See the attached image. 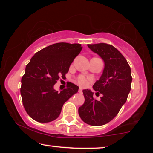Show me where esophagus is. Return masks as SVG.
<instances>
[{"instance_id": "34e87169", "label": "esophagus", "mask_w": 153, "mask_h": 153, "mask_svg": "<svg viewBox=\"0 0 153 153\" xmlns=\"http://www.w3.org/2000/svg\"><path fill=\"white\" fill-rule=\"evenodd\" d=\"M82 88H79V93H82Z\"/></svg>"}]
</instances>
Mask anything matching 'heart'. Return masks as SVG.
Returning <instances> with one entry per match:
<instances>
[{
    "label": "heart",
    "instance_id": "heart-1",
    "mask_svg": "<svg viewBox=\"0 0 153 153\" xmlns=\"http://www.w3.org/2000/svg\"><path fill=\"white\" fill-rule=\"evenodd\" d=\"M77 81H78L79 84L81 85V86H85L88 83V80L83 76H79L77 78Z\"/></svg>",
    "mask_w": 153,
    "mask_h": 153
}]
</instances>
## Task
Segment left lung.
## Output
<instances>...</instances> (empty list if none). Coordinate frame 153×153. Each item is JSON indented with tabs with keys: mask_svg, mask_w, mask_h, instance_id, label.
<instances>
[{
	"mask_svg": "<svg viewBox=\"0 0 153 153\" xmlns=\"http://www.w3.org/2000/svg\"><path fill=\"white\" fill-rule=\"evenodd\" d=\"M88 47L104 62L103 73L93 86L96 95L101 93L102 97L98 101L91 91L83 90L85 102L79 108V114L84 123L100 126L112 120L120 111L130 92L132 77L127 60L114 46L99 43Z\"/></svg>",
	"mask_w": 153,
	"mask_h": 153,
	"instance_id": "obj_1",
	"label": "left lung"
}]
</instances>
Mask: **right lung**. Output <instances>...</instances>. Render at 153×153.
Masks as SVG:
<instances>
[{
	"label": "right lung",
	"instance_id": "right-lung-1",
	"mask_svg": "<svg viewBox=\"0 0 153 153\" xmlns=\"http://www.w3.org/2000/svg\"><path fill=\"white\" fill-rule=\"evenodd\" d=\"M80 44L56 43L37 51L27 64L22 79L21 95L30 118L39 123L51 122L59 116L65 102L78 92L72 83L60 92L53 88L80 53Z\"/></svg>",
	"mask_w": 153,
	"mask_h": 153
}]
</instances>
